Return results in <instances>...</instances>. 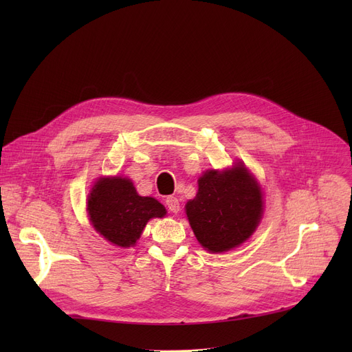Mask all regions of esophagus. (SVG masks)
<instances>
[{"label": "esophagus", "instance_id": "obj_1", "mask_svg": "<svg viewBox=\"0 0 352 352\" xmlns=\"http://www.w3.org/2000/svg\"><path fill=\"white\" fill-rule=\"evenodd\" d=\"M165 206L166 208H168L171 212H178L179 211V202H178V198L177 197H166L165 199Z\"/></svg>", "mask_w": 352, "mask_h": 352}]
</instances>
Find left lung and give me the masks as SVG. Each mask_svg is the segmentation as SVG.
I'll return each instance as SVG.
<instances>
[{
  "label": "left lung",
  "mask_w": 352,
  "mask_h": 352,
  "mask_svg": "<svg viewBox=\"0 0 352 352\" xmlns=\"http://www.w3.org/2000/svg\"><path fill=\"white\" fill-rule=\"evenodd\" d=\"M186 212L198 243L210 252H226L245 243L260 224L263 191L243 162L224 171L207 170Z\"/></svg>",
  "instance_id": "left-lung-1"
}]
</instances>
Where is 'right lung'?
I'll list each match as a JSON object with an SVG mask.
<instances>
[{
	"label": "right lung",
	"instance_id": "1",
	"mask_svg": "<svg viewBox=\"0 0 352 352\" xmlns=\"http://www.w3.org/2000/svg\"><path fill=\"white\" fill-rule=\"evenodd\" d=\"M87 211L92 227L117 247H134L151 218H162L165 207L153 197L138 195L131 179L101 177L91 188Z\"/></svg>",
	"mask_w": 352,
	"mask_h": 352
}]
</instances>
